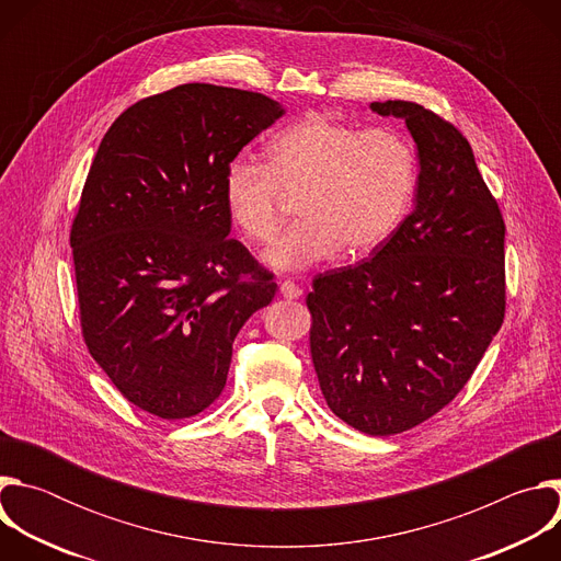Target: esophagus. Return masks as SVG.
I'll return each instance as SVG.
<instances>
[{
	"label": "esophagus",
	"instance_id": "1",
	"mask_svg": "<svg viewBox=\"0 0 561 561\" xmlns=\"http://www.w3.org/2000/svg\"><path fill=\"white\" fill-rule=\"evenodd\" d=\"M279 293H282V297H286V299H299V297L304 295V290H301L297 284L288 282V279L279 284Z\"/></svg>",
	"mask_w": 561,
	"mask_h": 561
}]
</instances>
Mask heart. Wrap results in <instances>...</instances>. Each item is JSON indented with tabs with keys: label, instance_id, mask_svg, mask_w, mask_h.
Wrapping results in <instances>:
<instances>
[{
	"label": "heart",
	"instance_id": "heart-1",
	"mask_svg": "<svg viewBox=\"0 0 561 561\" xmlns=\"http://www.w3.org/2000/svg\"><path fill=\"white\" fill-rule=\"evenodd\" d=\"M420 180L415 144L397 128H357L308 115L268 144V164L232 159L224 199L234 226L255 244L277 234L286 197L299 221L266 251L277 271H304L342 247L373 251L404 221Z\"/></svg>",
	"mask_w": 561,
	"mask_h": 561
}]
</instances>
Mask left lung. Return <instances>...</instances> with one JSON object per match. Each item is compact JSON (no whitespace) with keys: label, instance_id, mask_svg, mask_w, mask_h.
Listing matches in <instances>:
<instances>
[{"label":"left lung","instance_id":"1","mask_svg":"<svg viewBox=\"0 0 561 561\" xmlns=\"http://www.w3.org/2000/svg\"><path fill=\"white\" fill-rule=\"evenodd\" d=\"M417 144L413 213L370 260L312 279L310 355L329 409L388 437L450 404L506 312L504 217L468 139L437 113L373 102Z\"/></svg>","mask_w":561,"mask_h":561}]
</instances>
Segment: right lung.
Here are the masks:
<instances>
[{
    "instance_id": "right-lung-1",
    "label": "right lung",
    "mask_w": 561,
    "mask_h": 561,
    "mask_svg": "<svg viewBox=\"0 0 561 561\" xmlns=\"http://www.w3.org/2000/svg\"><path fill=\"white\" fill-rule=\"evenodd\" d=\"M284 108L253 91L182 84L104 135L70 228L89 353L137 409L184 420L221 394L232 342L277 284L230 239L228 164Z\"/></svg>"
}]
</instances>
